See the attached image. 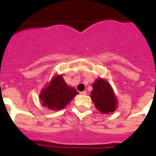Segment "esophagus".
Segmentation results:
<instances>
[{
    "mask_svg": "<svg viewBox=\"0 0 156 156\" xmlns=\"http://www.w3.org/2000/svg\"><path fill=\"white\" fill-rule=\"evenodd\" d=\"M80 95H87V91H86V90H84V91H81V92H80Z\"/></svg>",
    "mask_w": 156,
    "mask_h": 156,
    "instance_id": "obj_1",
    "label": "esophagus"
}]
</instances>
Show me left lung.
<instances>
[{
    "label": "left lung",
    "mask_w": 156,
    "mask_h": 156,
    "mask_svg": "<svg viewBox=\"0 0 156 156\" xmlns=\"http://www.w3.org/2000/svg\"><path fill=\"white\" fill-rule=\"evenodd\" d=\"M92 87L90 97L96 108L105 114L115 111L117 100L108 83L99 78L93 84Z\"/></svg>",
    "instance_id": "8db88e82"
}]
</instances>
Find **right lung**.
<instances>
[{"instance_id": "add662e5", "label": "right lung", "mask_w": 156, "mask_h": 156, "mask_svg": "<svg viewBox=\"0 0 156 156\" xmlns=\"http://www.w3.org/2000/svg\"><path fill=\"white\" fill-rule=\"evenodd\" d=\"M77 90L69 87L60 76H56L40 94V100L44 107L52 110H61L77 95Z\"/></svg>"}]
</instances>
